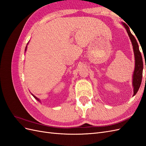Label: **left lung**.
<instances>
[{"mask_svg": "<svg viewBox=\"0 0 146 146\" xmlns=\"http://www.w3.org/2000/svg\"><path fill=\"white\" fill-rule=\"evenodd\" d=\"M122 24L123 25V27L127 30L128 35L130 37L131 40L132 46H133L134 55H135V70L133 74V79H132V86L133 87V96L137 93L138 91L139 88L141 84V81H142V77H143V58L141 54L139 49V46L138 42L136 41V39L134 37L133 35L131 34L130 28L125 23H122Z\"/></svg>", "mask_w": 146, "mask_h": 146, "instance_id": "left-lung-1", "label": "left lung"}]
</instances>
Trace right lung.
<instances>
[{
  "label": "right lung",
  "instance_id": "add662e5",
  "mask_svg": "<svg viewBox=\"0 0 146 146\" xmlns=\"http://www.w3.org/2000/svg\"><path fill=\"white\" fill-rule=\"evenodd\" d=\"M28 44H29V42L27 43V46H26V47H25V52H26V50H27V45H28ZM31 94H32V93H31ZM32 96H33L34 97V98H35V99H36V100H38V101H39V102H41V100H39V99L38 98H37L36 96H34V95H33V94H32Z\"/></svg>",
  "mask_w": 146,
  "mask_h": 146
}]
</instances>
